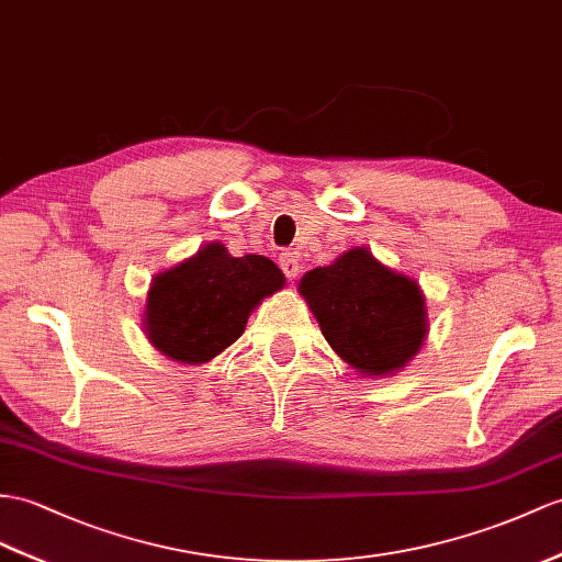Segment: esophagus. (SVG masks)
I'll return each mask as SVG.
<instances>
[{
    "label": "esophagus",
    "instance_id": "1",
    "mask_svg": "<svg viewBox=\"0 0 562 562\" xmlns=\"http://www.w3.org/2000/svg\"><path fill=\"white\" fill-rule=\"evenodd\" d=\"M279 267H281V271L285 273V279H295L297 273H300V262H297L295 252H291V250L281 252V257H279Z\"/></svg>",
    "mask_w": 562,
    "mask_h": 562
}]
</instances>
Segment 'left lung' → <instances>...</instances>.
Masks as SVG:
<instances>
[{
  "label": "left lung",
  "mask_w": 562,
  "mask_h": 562,
  "mask_svg": "<svg viewBox=\"0 0 562 562\" xmlns=\"http://www.w3.org/2000/svg\"><path fill=\"white\" fill-rule=\"evenodd\" d=\"M322 334L340 358L362 374H391L419 350L427 310L419 285L379 265L364 248L300 281Z\"/></svg>",
  "instance_id": "obj_1"
}]
</instances>
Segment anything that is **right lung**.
Returning <instances> with one entry per match:
<instances>
[{
  "label": "right lung",
  "mask_w": 562,
  "mask_h": 562,
  "mask_svg": "<svg viewBox=\"0 0 562 562\" xmlns=\"http://www.w3.org/2000/svg\"><path fill=\"white\" fill-rule=\"evenodd\" d=\"M281 285L283 273L271 259L231 257L224 245L210 243L155 279L147 295V336L167 358L207 362L236 344L259 300Z\"/></svg>",
  "instance_id": "right-lung-1"
}]
</instances>
